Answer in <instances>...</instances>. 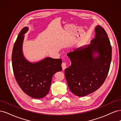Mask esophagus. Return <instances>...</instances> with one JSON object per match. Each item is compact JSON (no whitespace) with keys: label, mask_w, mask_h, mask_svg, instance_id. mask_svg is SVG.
<instances>
[{"label":"esophagus","mask_w":121,"mask_h":121,"mask_svg":"<svg viewBox=\"0 0 121 121\" xmlns=\"http://www.w3.org/2000/svg\"><path fill=\"white\" fill-rule=\"evenodd\" d=\"M61 67H62V68H63V70H64V69L67 68V64L65 63H63L61 64Z\"/></svg>","instance_id":"1"}]
</instances>
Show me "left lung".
<instances>
[{
  "label": "left lung",
  "instance_id": "obj_1",
  "mask_svg": "<svg viewBox=\"0 0 121 121\" xmlns=\"http://www.w3.org/2000/svg\"><path fill=\"white\" fill-rule=\"evenodd\" d=\"M95 38L68 53L71 65L65 70L69 90L78 96L87 95L99 88L108 76L112 60V46L103 28H95Z\"/></svg>",
  "mask_w": 121,
  "mask_h": 121
}]
</instances>
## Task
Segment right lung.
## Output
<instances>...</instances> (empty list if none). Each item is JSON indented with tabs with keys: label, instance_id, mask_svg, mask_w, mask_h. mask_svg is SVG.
Returning <instances> with one entry per match:
<instances>
[{
	"label": "right lung",
	"instance_id": "right-lung-1",
	"mask_svg": "<svg viewBox=\"0 0 121 121\" xmlns=\"http://www.w3.org/2000/svg\"><path fill=\"white\" fill-rule=\"evenodd\" d=\"M28 30V27H24L14 44L12 57L13 74L26 94L34 98H42L49 92L53 75L62 71V60L46 57L36 63L28 61L23 52L24 35Z\"/></svg>",
	"mask_w": 121,
	"mask_h": 121
}]
</instances>
